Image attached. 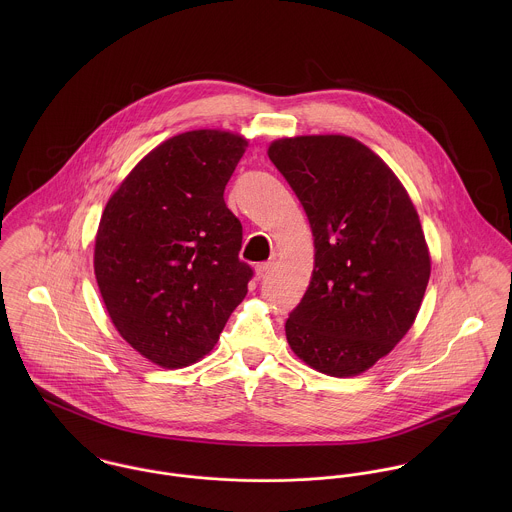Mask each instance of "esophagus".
Masks as SVG:
<instances>
[{"mask_svg":"<svg viewBox=\"0 0 512 512\" xmlns=\"http://www.w3.org/2000/svg\"><path fill=\"white\" fill-rule=\"evenodd\" d=\"M272 268H274V260H268V262H260V264L256 266V274L262 278V276H264V274H268Z\"/></svg>","mask_w":512,"mask_h":512,"instance_id":"esophagus-1","label":"esophagus"}]
</instances>
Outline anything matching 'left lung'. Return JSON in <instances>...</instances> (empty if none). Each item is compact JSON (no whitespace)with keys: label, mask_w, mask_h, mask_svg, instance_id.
<instances>
[{"label":"left lung","mask_w":512,"mask_h":512,"mask_svg":"<svg viewBox=\"0 0 512 512\" xmlns=\"http://www.w3.org/2000/svg\"><path fill=\"white\" fill-rule=\"evenodd\" d=\"M268 155L313 232L315 268L286 321L293 353L329 376H355L412 327L430 280L418 213L390 167L347 136L274 142Z\"/></svg>","instance_id":"obj_1"}]
</instances>
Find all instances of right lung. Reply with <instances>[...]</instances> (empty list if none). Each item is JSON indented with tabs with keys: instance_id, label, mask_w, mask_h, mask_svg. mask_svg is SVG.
Segmentation results:
<instances>
[{
	"instance_id": "1",
	"label": "right lung",
	"mask_w": 512,
	"mask_h": 512,
	"mask_svg": "<svg viewBox=\"0 0 512 512\" xmlns=\"http://www.w3.org/2000/svg\"><path fill=\"white\" fill-rule=\"evenodd\" d=\"M248 142L220 130L179 134L149 151L110 197L94 274L118 333L146 359H203L248 292L242 224L224 187Z\"/></svg>"
}]
</instances>
